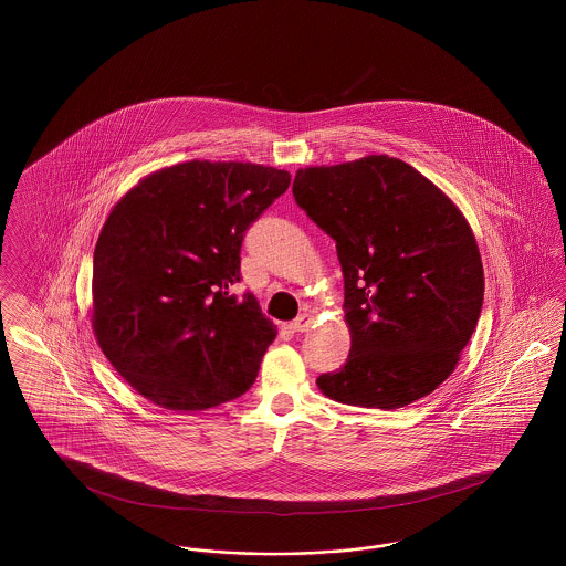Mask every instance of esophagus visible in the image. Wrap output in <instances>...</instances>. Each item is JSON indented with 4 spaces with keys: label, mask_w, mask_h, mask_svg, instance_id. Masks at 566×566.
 <instances>
[{
    "label": "esophagus",
    "mask_w": 566,
    "mask_h": 566,
    "mask_svg": "<svg viewBox=\"0 0 566 566\" xmlns=\"http://www.w3.org/2000/svg\"><path fill=\"white\" fill-rule=\"evenodd\" d=\"M312 324H314V316H312V314H301L295 323L289 324V328H291L293 333H305V331L312 328Z\"/></svg>",
    "instance_id": "34e87169"
}]
</instances>
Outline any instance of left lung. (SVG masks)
Listing matches in <instances>:
<instances>
[{"instance_id":"8db88e82","label":"left lung","mask_w":566,"mask_h":566,"mask_svg":"<svg viewBox=\"0 0 566 566\" xmlns=\"http://www.w3.org/2000/svg\"><path fill=\"white\" fill-rule=\"evenodd\" d=\"M296 206L337 245L350 356L316 379L339 403L399 409L457 369L484 303L475 235L454 201L411 165L369 155L305 167Z\"/></svg>"}]
</instances>
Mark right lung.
I'll list each match as a JSON object with an SVG mask.
<instances>
[{
  "label": "right lung",
  "mask_w": 566,
  "mask_h": 566,
  "mask_svg": "<svg viewBox=\"0 0 566 566\" xmlns=\"http://www.w3.org/2000/svg\"><path fill=\"white\" fill-rule=\"evenodd\" d=\"M291 174L187 161L139 180L109 212L93 256V331L112 367L165 409L238 399L277 335L240 282L245 229Z\"/></svg>",
  "instance_id": "right-lung-1"
}]
</instances>
